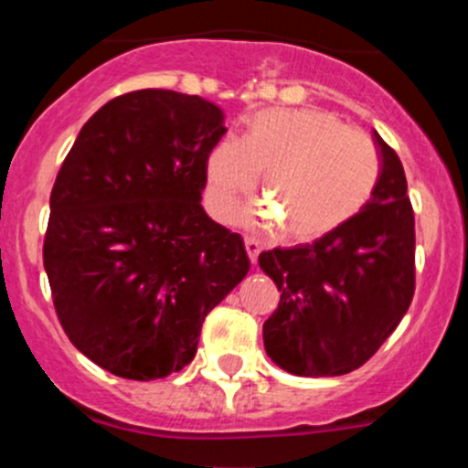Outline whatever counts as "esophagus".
Segmentation results:
<instances>
[{"label":"esophagus","instance_id":"obj_1","mask_svg":"<svg viewBox=\"0 0 468 468\" xmlns=\"http://www.w3.org/2000/svg\"><path fill=\"white\" fill-rule=\"evenodd\" d=\"M244 247H247V253H249V261H251V264H256L258 262V256H261V251H262V247H261V242H258L256 238H244Z\"/></svg>","mask_w":468,"mask_h":468}]
</instances>
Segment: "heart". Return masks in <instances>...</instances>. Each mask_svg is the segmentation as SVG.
Segmentation results:
<instances>
[{
    "mask_svg": "<svg viewBox=\"0 0 468 468\" xmlns=\"http://www.w3.org/2000/svg\"><path fill=\"white\" fill-rule=\"evenodd\" d=\"M262 174L264 210L290 242H313L351 221L374 197L380 154L374 140L319 108H273L226 138L207 163L212 206L233 215Z\"/></svg>",
    "mask_w": 468,
    "mask_h": 468,
    "instance_id": "b5f03b06",
    "label": "heart"
}]
</instances>
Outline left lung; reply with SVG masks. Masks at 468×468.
I'll return each mask as SVG.
<instances>
[{"mask_svg": "<svg viewBox=\"0 0 468 468\" xmlns=\"http://www.w3.org/2000/svg\"><path fill=\"white\" fill-rule=\"evenodd\" d=\"M380 178L369 204L313 244L262 251L281 292L262 325L267 356L294 376H342L365 365L414 296V212L399 155L378 133Z\"/></svg>", "mask_w": 468, "mask_h": 468, "instance_id": "left-lung-1", "label": "left lung"}]
</instances>
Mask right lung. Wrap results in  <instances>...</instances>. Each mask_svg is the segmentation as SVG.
<instances>
[{"instance_id":"obj_1","label":"right lung","mask_w":468,"mask_h":468,"mask_svg":"<svg viewBox=\"0 0 468 468\" xmlns=\"http://www.w3.org/2000/svg\"><path fill=\"white\" fill-rule=\"evenodd\" d=\"M219 106L174 90L111 99L49 199L45 271L69 342L129 380L190 365L206 314L247 276L244 242L201 206Z\"/></svg>"}]
</instances>
